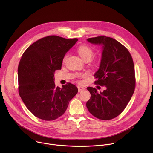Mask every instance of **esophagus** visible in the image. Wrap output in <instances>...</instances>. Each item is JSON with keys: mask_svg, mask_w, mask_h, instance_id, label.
<instances>
[{"mask_svg": "<svg viewBox=\"0 0 153 153\" xmlns=\"http://www.w3.org/2000/svg\"><path fill=\"white\" fill-rule=\"evenodd\" d=\"M78 92H81V91L85 90L86 88H85L83 86H78Z\"/></svg>", "mask_w": 153, "mask_h": 153, "instance_id": "1", "label": "esophagus"}]
</instances>
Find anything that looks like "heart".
<instances>
[{
    "mask_svg": "<svg viewBox=\"0 0 153 153\" xmlns=\"http://www.w3.org/2000/svg\"><path fill=\"white\" fill-rule=\"evenodd\" d=\"M77 52L82 59L85 61H90L94 55V51L92 49L85 45L79 46L77 49ZM65 57L64 59V61H65Z\"/></svg>",
    "mask_w": 153,
    "mask_h": 153,
    "instance_id": "b5f03b06",
    "label": "heart"
}]
</instances>
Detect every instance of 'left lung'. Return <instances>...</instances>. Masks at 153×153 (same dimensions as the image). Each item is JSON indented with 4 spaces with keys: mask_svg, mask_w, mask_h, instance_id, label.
<instances>
[{
    "mask_svg": "<svg viewBox=\"0 0 153 153\" xmlns=\"http://www.w3.org/2000/svg\"><path fill=\"white\" fill-rule=\"evenodd\" d=\"M87 41L102 46L99 68L95 73V83L105 86L100 93L88 87L91 98L86 103L89 111L97 118L109 120L120 114L130 101L135 86V69L132 56L127 49L114 39L99 36Z\"/></svg>",
    "mask_w": 153,
    "mask_h": 153,
    "instance_id": "8db88e82",
    "label": "left lung"
}]
</instances>
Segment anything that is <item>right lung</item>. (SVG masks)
Here are the masks:
<instances>
[{
	"label": "right lung",
	"instance_id": "obj_1",
	"mask_svg": "<svg viewBox=\"0 0 153 153\" xmlns=\"http://www.w3.org/2000/svg\"><path fill=\"white\" fill-rule=\"evenodd\" d=\"M78 41L56 36L32 43L23 53L18 68L19 94L27 108L45 121L54 120L65 111L78 88L71 83L55 86L54 73L61 69L66 53Z\"/></svg>",
	"mask_w": 153,
	"mask_h": 153
}]
</instances>
